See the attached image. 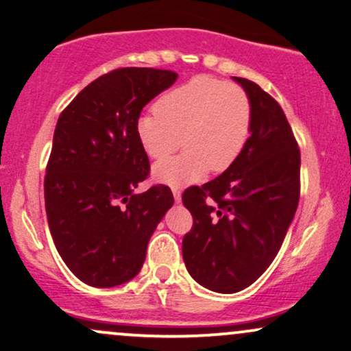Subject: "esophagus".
<instances>
[{
    "instance_id": "34e87169",
    "label": "esophagus",
    "mask_w": 351,
    "mask_h": 351,
    "mask_svg": "<svg viewBox=\"0 0 351 351\" xmlns=\"http://www.w3.org/2000/svg\"><path fill=\"white\" fill-rule=\"evenodd\" d=\"M173 197H175L176 202L181 201V191L178 188H173Z\"/></svg>"
}]
</instances>
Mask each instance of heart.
<instances>
[{
	"label": "heart",
	"instance_id": "heart-1",
	"mask_svg": "<svg viewBox=\"0 0 351 351\" xmlns=\"http://www.w3.org/2000/svg\"><path fill=\"white\" fill-rule=\"evenodd\" d=\"M252 105L238 84L196 76L167 92L157 108L141 114L136 134L144 152L163 158L180 147L181 155L154 167L155 180L173 188L199 181L210 168L221 173L233 165L251 136Z\"/></svg>",
	"mask_w": 351,
	"mask_h": 351
}]
</instances>
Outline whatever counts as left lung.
Segmentation results:
<instances>
[{"mask_svg":"<svg viewBox=\"0 0 351 351\" xmlns=\"http://www.w3.org/2000/svg\"><path fill=\"white\" fill-rule=\"evenodd\" d=\"M234 81L252 105L246 147L220 176L181 197L193 215L183 238L186 269L217 293L245 290L265 272L300 201V147L282 106L256 82Z\"/></svg>","mask_w":351,"mask_h":351,"instance_id":"obj_1","label":"left lung"}]
</instances>
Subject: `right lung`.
Listing matches in <instances>:
<instances>
[{
  "label": "right lung",
  "instance_id": "right-lung-1",
  "mask_svg": "<svg viewBox=\"0 0 351 351\" xmlns=\"http://www.w3.org/2000/svg\"><path fill=\"white\" fill-rule=\"evenodd\" d=\"M176 79L168 69H113L84 87L58 118L45 175L48 227L61 259L87 285L134 278L173 206L165 184L134 193L150 173L136 121Z\"/></svg>",
  "mask_w": 351,
  "mask_h": 351
}]
</instances>
